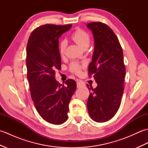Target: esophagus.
Here are the masks:
<instances>
[{
	"mask_svg": "<svg viewBox=\"0 0 148 148\" xmlns=\"http://www.w3.org/2000/svg\"><path fill=\"white\" fill-rule=\"evenodd\" d=\"M84 86V83L83 82H81V81H78L77 83V88H81Z\"/></svg>",
	"mask_w": 148,
	"mask_h": 148,
	"instance_id": "34e87169",
	"label": "esophagus"
}]
</instances>
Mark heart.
<instances>
[{
  "mask_svg": "<svg viewBox=\"0 0 148 148\" xmlns=\"http://www.w3.org/2000/svg\"><path fill=\"white\" fill-rule=\"evenodd\" d=\"M71 38L83 49H86L90 44L91 39L90 34L83 29H77L76 30H75L73 34H72ZM66 46H67V42L64 40H62L60 43L59 52L61 56L64 55ZM83 67V64H81L78 62H72L70 66H69V69H70V71L72 73L79 74Z\"/></svg>",
  "mask_w": 148,
  "mask_h": 148,
  "instance_id": "b5f03b06",
  "label": "heart"
}]
</instances>
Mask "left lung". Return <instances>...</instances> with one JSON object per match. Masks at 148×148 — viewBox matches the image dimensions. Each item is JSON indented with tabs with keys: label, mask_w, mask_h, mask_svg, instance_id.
Segmentation results:
<instances>
[{
	"label": "left lung",
	"mask_w": 148,
	"mask_h": 148,
	"mask_svg": "<svg viewBox=\"0 0 148 148\" xmlns=\"http://www.w3.org/2000/svg\"><path fill=\"white\" fill-rule=\"evenodd\" d=\"M87 27L95 39L88 75H93L97 83L95 88L87 84L91 90L87 108L93 121L102 123L111 119L118 111L126 69L121 45L111 28L99 21L88 23Z\"/></svg>",
	"instance_id": "left-lung-1"
}]
</instances>
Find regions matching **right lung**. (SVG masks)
Listing matches in <instances>:
<instances>
[{"label":"right lung","instance_id":"add662e5","mask_svg":"<svg viewBox=\"0 0 148 148\" xmlns=\"http://www.w3.org/2000/svg\"><path fill=\"white\" fill-rule=\"evenodd\" d=\"M71 27V24L43 25L33 30L27 46V75L31 97L39 115L54 125L67 119L69 102L76 89L73 79L66 81V86L55 79V71L61 68L59 37Z\"/></svg>","mask_w":148,"mask_h":148}]
</instances>
